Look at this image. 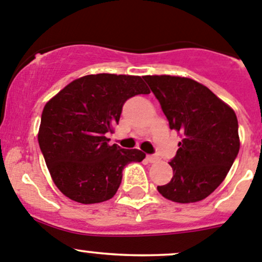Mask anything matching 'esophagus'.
Listing matches in <instances>:
<instances>
[{"mask_svg": "<svg viewBox=\"0 0 262 262\" xmlns=\"http://www.w3.org/2000/svg\"><path fill=\"white\" fill-rule=\"evenodd\" d=\"M147 161L150 163H155V162H158V161H160V158H158V156H156V155H148Z\"/></svg>", "mask_w": 262, "mask_h": 262, "instance_id": "esophagus-1", "label": "esophagus"}]
</instances>
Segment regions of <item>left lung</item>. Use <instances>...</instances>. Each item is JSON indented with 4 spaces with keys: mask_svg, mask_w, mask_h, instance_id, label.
<instances>
[{
    "mask_svg": "<svg viewBox=\"0 0 262 262\" xmlns=\"http://www.w3.org/2000/svg\"><path fill=\"white\" fill-rule=\"evenodd\" d=\"M171 129L182 141L170 165L173 176L157 186L166 199L195 203L226 179L239 150L238 121L233 110L208 87L191 78L144 76Z\"/></svg>",
    "mask_w": 262,
    "mask_h": 262,
    "instance_id": "left-lung-1",
    "label": "left lung"
}]
</instances>
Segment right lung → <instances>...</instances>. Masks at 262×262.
<instances>
[{
    "mask_svg": "<svg viewBox=\"0 0 262 262\" xmlns=\"http://www.w3.org/2000/svg\"><path fill=\"white\" fill-rule=\"evenodd\" d=\"M139 76L89 75L71 82L46 104L38 141L53 181L71 200L95 204L112 199L128 163L146 153L110 146L125 101L149 94Z\"/></svg>",
    "mask_w": 262,
    "mask_h": 262,
    "instance_id": "obj_1",
    "label": "right lung"
}]
</instances>
